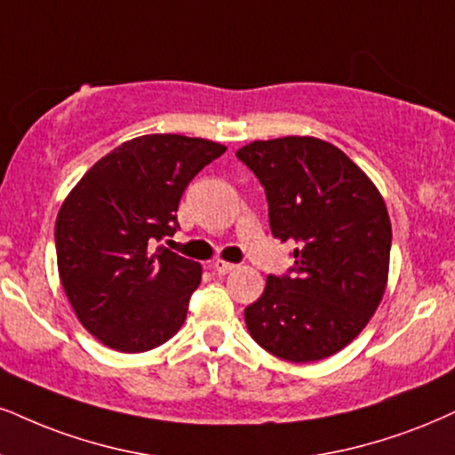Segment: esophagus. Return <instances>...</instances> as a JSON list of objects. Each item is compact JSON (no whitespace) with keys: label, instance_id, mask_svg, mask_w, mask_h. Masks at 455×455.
<instances>
[{"label":"esophagus","instance_id":"esophagus-1","mask_svg":"<svg viewBox=\"0 0 455 455\" xmlns=\"http://www.w3.org/2000/svg\"><path fill=\"white\" fill-rule=\"evenodd\" d=\"M211 267L215 270L217 274H229L232 270H236V263H229V261H223V259H215L211 263Z\"/></svg>","mask_w":455,"mask_h":455}]
</instances>
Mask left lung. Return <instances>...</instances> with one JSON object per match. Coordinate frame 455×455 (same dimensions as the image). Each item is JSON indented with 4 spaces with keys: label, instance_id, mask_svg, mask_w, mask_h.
Returning <instances> with one entry per match:
<instances>
[{
    "label": "left lung",
    "instance_id": "1",
    "mask_svg": "<svg viewBox=\"0 0 455 455\" xmlns=\"http://www.w3.org/2000/svg\"><path fill=\"white\" fill-rule=\"evenodd\" d=\"M236 158L266 189L274 238L297 244L289 272L270 274L244 310L251 338L291 363L335 355L382 301L392 244L382 196L344 151L321 139L255 141Z\"/></svg>",
    "mask_w": 455,
    "mask_h": 455
}]
</instances>
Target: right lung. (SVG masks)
Segmentation results:
<instances>
[{"instance_id": "add662e5", "label": "right lung", "mask_w": 455, "mask_h": 455, "mask_svg": "<svg viewBox=\"0 0 455 455\" xmlns=\"http://www.w3.org/2000/svg\"><path fill=\"white\" fill-rule=\"evenodd\" d=\"M226 151L181 134L117 145L80 179L56 217L59 276L80 323L120 352H145L181 329L198 261L154 244L179 229L189 181Z\"/></svg>"}]
</instances>
